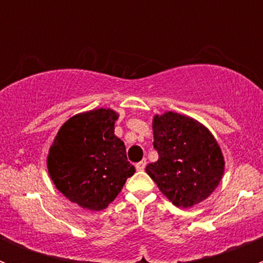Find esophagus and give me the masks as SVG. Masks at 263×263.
Instances as JSON below:
<instances>
[{
  "label": "esophagus",
  "mask_w": 263,
  "mask_h": 263,
  "mask_svg": "<svg viewBox=\"0 0 263 263\" xmlns=\"http://www.w3.org/2000/svg\"><path fill=\"white\" fill-rule=\"evenodd\" d=\"M146 167V160H141V162H138V163H136V170L137 171H143Z\"/></svg>",
  "instance_id": "esophagus-1"
}]
</instances>
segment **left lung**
I'll use <instances>...</instances> for the list:
<instances>
[{
  "label": "left lung",
  "instance_id": "1",
  "mask_svg": "<svg viewBox=\"0 0 263 263\" xmlns=\"http://www.w3.org/2000/svg\"><path fill=\"white\" fill-rule=\"evenodd\" d=\"M157 162L146 173L174 205L191 208L210 196L224 175V157L210 130L175 111L153 118Z\"/></svg>",
  "mask_w": 263,
  "mask_h": 263
}]
</instances>
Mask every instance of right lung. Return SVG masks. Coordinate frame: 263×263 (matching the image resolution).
<instances>
[{"label": "right lung", "mask_w": 263, "mask_h": 263, "mask_svg": "<svg viewBox=\"0 0 263 263\" xmlns=\"http://www.w3.org/2000/svg\"><path fill=\"white\" fill-rule=\"evenodd\" d=\"M117 118L111 109L79 113L63 124L48 152L51 180L84 210H105L136 173L124 142L115 136Z\"/></svg>", "instance_id": "right-lung-1"}]
</instances>
